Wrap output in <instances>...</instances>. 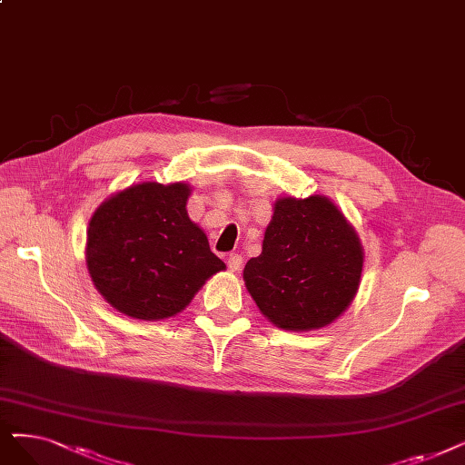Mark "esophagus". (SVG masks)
I'll return each mask as SVG.
<instances>
[{
    "label": "esophagus",
    "mask_w": 465,
    "mask_h": 465,
    "mask_svg": "<svg viewBox=\"0 0 465 465\" xmlns=\"http://www.w3.org/2000/svg\"><path fill=\"white\" fill-rule=\"evenodd\" d=\"M242 263H244V259H242V255H240V253H231L229 259H227V265H229V269L232 272L242 269Z\"/></svg>",
    "instance_id": "esophagus-1"
}]
</instances>
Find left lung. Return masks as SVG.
Instances as JSON below:
<instances>
[{
	"instance_id": "obj_1",
	"label": "left lung",
	"mask_w": 465,
	"mask_h": 465,
	"mask_svg": "<svg viewBox=\"0 0 465 465\" xmlns=\"http://www.w3.org/2000/svg\"><path fill=\"white\" fill-rule=\"evenodd\" d=\"M361 272L359 236L328 198H282L274 203L262 255L244 267V281L272 324L312 330L347 309Z\"/></svg>"
}]
</instances>
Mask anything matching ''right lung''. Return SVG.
<instances>
[{
  "instance_id": "1",
  "label": "right lung",
  "mask_w": 465,
  "mask_h": 465,
  "mask_svg": "<svg viewBox=\"0 0 465 465\" xmlns=\"http://www.w3.org/2000/svg\"><path fill=\"white\" fill-rule=\"evenodd\" d=\"M183 183L134 184L91 217L87 269L104 300L127 317L168 319L225 263L187 215Z\"/></svg>"
}]
</instances>
